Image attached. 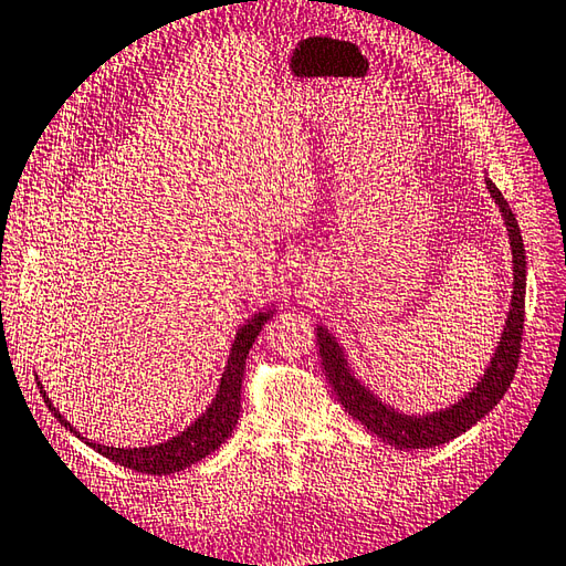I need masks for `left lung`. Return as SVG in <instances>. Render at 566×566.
Wrapping results in <instances>:
<instances>
[{
    "label": "left lung",
    "instance_id": "left-lung-1",
    "mask_svg": "<svg viewBox=\"0 0 566 566\" xmlns=\"http://www.w3.org/2000/svg\"><path fill=\"white\" fill-rule=\"evenodd\" d=\"M485 188H489L497 210H501L507 240H511L513 292L497 346L489 365H485V370L481 373L479 382H473L469 392H463L459 400H453L447 407L431 409V412H402V409H397L395 405L385 402L380 395H375L370 387L358 378V373L353 370V365L348 360V350L340 346L336 334H331L328 326H316L321 365H324L326 380L334 387L338 402L353 419H358L363 427H368L370 434H378V439L397 449H429L457 439L475 422H481V419L503 400L507 385L513 382L525 321V245L511 206H507L503 193L497 191V186L489 176H485Z\"/></svg>",
    "mask_w": 566,
    "mask_h": 566
}]
</instances>
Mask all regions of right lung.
I'll use <instances>...</instances> for the list:
<instances>
[{"instance_id":"1","label":"right lung","mask_w":566,"mask_h":566,"mask_svg":"<svg viewBox=\"0 0 566 566\" xmlns=\"http://www.w3.org/2000/svg\"><path fill=\"white\" fill-rule=\"evenodd\" d=\"M276 314L274 304L262 308V312L252 314L245 324L238 328L235 340H232L230 353H228V363L226 370L220 375L218 390L216 397L210 400V405L206 407V412H201V417L196 422L188 424L181 434H176L171 439L161 441V444H149V447H107L99 444V441L85 439L81 431H77L69 419H65L59 409L53 407V402L49 400L46 390H43L41 380L36 378L39 390L43 395V402L49 405L51 415L59 419L61 427H65L71 431L73 437H77L81 441H85L87 447L95 449L97 453H103L105 459L119 463V467L139 471V473H154V475H169L176 471H184L188 467H193L201 459H206L208 453H213L223 441L232 434V429L238 424L240 417V387H242V375H245V360L248 353L252 348L254 338L260 336L262 326Z\"/></svg>"}]
</instances>
